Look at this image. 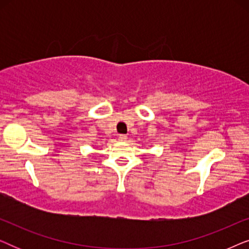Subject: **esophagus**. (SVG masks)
Returning a JSON list of instances; mask_svg holds the SVG:
<instances>
[{"instance_id": "esophagus-1", "label": "esophagus", "mask_w": 249, "mask_h": 249, "mask_svg": "<svg viewBox=\"0 0 249 249\" xmlns=\"http://www.w3.org/2000/svg\"><path fill=\"white\" fill-rule=\"evenodd\" d=\"M125 139H127V136L125 135H119V141L125 142Z\"/></svg>"}]
</instances>
